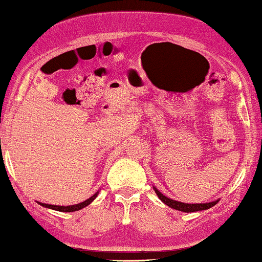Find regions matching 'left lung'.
I'll return each instance as SVG.
<instances>
[{
    "label": "left lung",
    "instance_id": "left-lung-1",
    "mask_svg": "<svg viewBox=\"0 0 262 262\" xmlns=\"http://www.w3.org/2000/svg\"><path fill=\"white\" fill-rule=\"evenodd\" d=\"M154 191L158 195V197L164 202L166 205L173 208L175 210H179V211H183V212H195V211H201V210H207L212 208L213 205H216L218 201H215V202H210V203H200V204H188V203H182L179 202V201H174L170 200L168 197H166L165 195H162L161 192L154 188Z\"/></svg>",
    "mask_w": 262,
    "mask_h": 262
}]
</instances>
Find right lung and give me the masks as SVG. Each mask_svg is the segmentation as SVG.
Segmentation results:
<instances>
[{"mask_svg": "<svg viewBox=\"0 0 262 262\" xmlns=\"http://www.w3.org/2000/svg\"><path fill=\"white\" fill-rule=\"evenodd\" d=\"M98 194V191L96 194H94L92 197H89L88 200L83 201V202H81L79 204H74V205H68V207H61V205H52V204H45V203H39L40 205L45 208H49V209H52V210H57V211H62V212H72V211H78V210L82 209L84 207H87L88 204H91L94 200L96 199V196Z\"/></svg>", "mask_w": 262, "mask_h": 262, "instance_id": "add662e5", "label": "right lung"}]
</instances>
